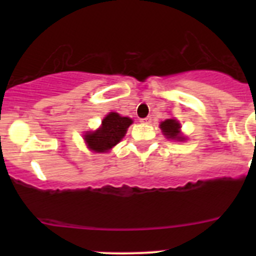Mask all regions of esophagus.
Returning <instances> with one entry per match:
<instances>
[{"mask_svg":"<svg viewBox=\"0 0 256 256\" xmlns=\"http://www.w3.org/2000/svg\"><path fill=\"white\" fill-rule=\"evenodd\" d=\"M141 122L142 124H144V125H148V124H151V121H152V118H150V116H147V118H141Z\"/></svg>","mask_w":256,"mask_h":256,"instance_id":"1","label":"esophagus"}]
</instances>
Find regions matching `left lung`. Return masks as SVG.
Wrapping results in <instances>:
<instances>
[{"mask_svg":"<svg viewBox=\"0 0 256 256\" xmlns=\"http://www.w3.org/2000/svg\"><path fill=\"white\" fill-rule=\"evenodd\" d=\"M160 128L167 138L176 141H184L186 138L180 134V124L176 118H167L160 124Z\"/></svg>","mask_w":256,"mask_h":256,"instance_id":"obj_1","label":"left lung"}]
</instances>
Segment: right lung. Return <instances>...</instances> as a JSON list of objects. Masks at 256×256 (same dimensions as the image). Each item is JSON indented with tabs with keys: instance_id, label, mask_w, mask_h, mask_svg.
I'll use <instances>...</instances> for the list:
<instances>
[{
	"instance_id": "obj_1",
	"label": "right lung",
	"mask_w": 256,
	"mask_h": 256,
	"mask_svg": "<svg viewBox=\"0 0 256 256\" xmlns=\"http://www.w3.org/2000/svg\"><path fill=\"white\" fill-rule=\"evenodd\" d=\"M132 120L118 112H109L102 121V126L95 131H89L84 135L88 148L92 152L102 154L109 152L115 144L122 140Z\"/></svg>"
}]
</instances>
